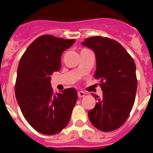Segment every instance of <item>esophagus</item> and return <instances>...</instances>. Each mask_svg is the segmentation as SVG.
I'll use <instances>...</instances> for the list:
<instances>
[{"label": "esophagus", "instance_id": "1", "mask_svg": "<svg viewBox=\"0 0 153 153\" xmlns=\"http://www.w3.org/2000/svg\"><path fill=\"white\" fill-rule=\"evenodd\" d=\"M77 94H78V97H79V98H82V97H83L85 95H86V93L83 91H79L77 93Z\"/></svg>", "mask_w": 153, "mask_h": 153}]
</instances>
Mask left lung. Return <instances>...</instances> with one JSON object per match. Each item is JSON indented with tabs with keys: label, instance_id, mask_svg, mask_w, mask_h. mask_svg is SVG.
Listing matches in <instances>:
<instances>
[{
	"label": "left lung",
	"instance_id": "left-lung-1",
	"mask_svg": "<svg viewBox=\"0 0 153 153\" xmlns=\"http://www.w3.org/2000/svg\"><path fill=\"white\" fill-rule=\"evenodd\" d=\"M95 53L94 77L100 80L102 97H95V107L88 112L90 123L102 132H110L123 125L134 105L137 89L136 64L120 43L96 36L82 42Z\"/></svg>",
	"mask_w": 153,
	"mask_h": 153
}]
</instances>
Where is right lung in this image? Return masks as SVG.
Wrapping results in <instances>:
<instances>
[{"label":"right lung","mask_w":153,"mask_h":153,"mask_svg":"<svg viewBox=\"0 0 153 153\" xmlns=\"http://www.w3.org/2000/svg\"><path fill=\"white\" fill-rule=\"evenodd\" d=\"M75 39L65 40L43 35L33 40L19 62L15 95L23 116L35 130L54 135L70 120L77 100L75 88L53 93L51 76L60 70V58Z\"/></svg>","instance_id":"1"}]
</instances>
